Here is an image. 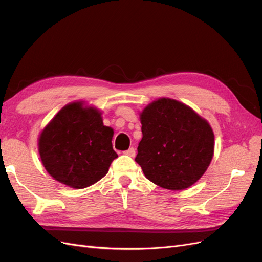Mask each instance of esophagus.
Returning <instances> with one entry per match:
<instances>
[{
    "label": "esophagus",
    "instance_id": "esophagus-1",
    "mask_svg": "<svg viewBox=\"0 0 262 262\" xmlns=\"http://www.w3.org/2000/svg\"><path fill=\"white\" fill-rule=\"evenodd\" d=\"M124 154L130 157H134L136 156V149H134V147H130L128 150H124Z\"/></svg>",
    "mask_w": 262,
    "mask_h": 262
}]
</instances>
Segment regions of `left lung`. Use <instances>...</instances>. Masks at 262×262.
Here are the masks:
<instances>
[{
  "label": "left lung",
  "instance_id": "1",
  "mask_svg": "<svg viewBox=\"0 0 262 262\" xmlns=\"http://www.w3.org/2000/svg\"><path fill=\"white\" fill-rule=\"evenodd\" d=\"M140 119L143 137L136 162L145 177L168 190H184L199 180L214 153L209 122L170 98L150 102Z\"/></svg>",
  "mask_w": 262,
  "mask_h": 262
}]
</instances>
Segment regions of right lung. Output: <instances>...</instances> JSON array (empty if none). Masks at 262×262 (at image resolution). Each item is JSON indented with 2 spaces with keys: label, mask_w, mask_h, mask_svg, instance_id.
Returning a JSON list of instances; mask_svg holds the SVG:
<instances>
[{
  "label": "right lung",
  "mask_w": 262,
  "mask_h": 262,
  "mask_svg": "<svg viewBox=\"0 0 262 262\" xmlns=\"http://www.w3.org/2000/svg\"><path fill=\"white\" fill-rule=\"evenodd\" d=\"M113 137L114 130L102 123L98 109L83 107L81 101L71 102L42 130L39 154L55 180L83 189L104 177L118 157Z\"/></svg>",
  "instance_id": "right-lung-1"
}]
</instances>
